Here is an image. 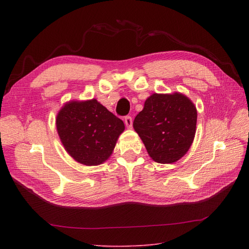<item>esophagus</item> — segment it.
Returning <instances> with one entry per match:
<instances>
[{
    "instance_id": "obj_1",
    "label": "esophagus",
    "mask_w": 249,
    "mask_h": 249,
    "mask_svg": "<svg viewBox=\"0 0 249 249\" xmlns=\"http://www.w3.org/2000/svg\"><path fill=\"white\" fill-rule=\"evenodd\" d=\"M124 122H125L126 127L131 128V126H133V119H131L130 116H126V118L124 119Z\"/></svg>"
}]
</instances>
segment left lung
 <instances>
[{"instance_id": "1", "label": "left lung", "mask_w": 249, "mask_h": 249, "mask_svg": "<svg viewBox=\"0 0 249 249\" xmlns=\"http://www.w3.org/2000/svg\"><path fill=\"white\" fill-rule=\"evenodd\" d=\"M197 126V108L186 95L152 94L134 121V129L147 154L160 163H173L192 146Z\"/></svg>"}]
</instances>
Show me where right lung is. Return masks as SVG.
<instances>
[{"label": "right lung", "instance_id": "right-lung-1", "mask_svg": "<svg viewBox=\"0 0 249 249\" xmlns=\"http://www.w3.org/2000/svg\"><path fill=\"white\" fill-rule=\"evenodd\" d=\"M56 130L65 151L84 166H98L109 160L123 121L92 98L70 100L56 114Z\"/></svg>", "mask_w": 249, "mask_h": 249}]
</instances>
